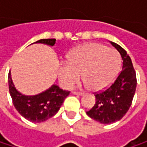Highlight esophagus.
Segmentation results:
<instances>
[{"label": "esophagus", "mask_w": 147, "mask_h": 147, "mask_svg": "<svg viewBox=\"0 0 147 147\" xmlns=\"http://www.w3.org/2000/svg\"><path fill=\"white\" fill-rule=\"evenodd\" d=\"M72 94H76V95H83V93H82V92H76V91H73Z\"/></svg>", "instance_id": "obj_1"}]
</instances>
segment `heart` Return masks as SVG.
<instances>
[{"instance_id":"heart-1","label":"heart","mask_w":147,"mask_h":147,"mask_svg":"<svg viewBox=\"0 0 147 147\" xmlns=\"http://www.w3.org/2000/svg\"><path fill=\"white\" fill-rule=\"evenodd\" d=\"M121 67V57L114 49L99 43L76 47L69 54L68 64L59 68V81L66 88H72L80 81L94 91H100L112 83Z\"/></svg>"}]
</instances>
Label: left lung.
Instances as JSON below:
<instances>
[{
	"label": "left lung",
	"mask_w": 147,
	"mask_h": 147,
	"mask_svg": "<svg viewBox=\"0 0 147 147\" xmlns=\"http://www.w3.org/2000/svg\"><path fill=\"white\" fill-rule=\"evenodd\" d=\"M123 59V70L115 82L105 91L95 94L96 102L87 115L100 123L119 121L129 111L136 89V74L127 52L118 44L111 42Z\"/></svg>",
	"instance_id": "8db88e82"
}]
</instances>
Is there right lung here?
<instances>
[{
	"label": "right lung",
	"instance_id": "1",
	"mask_svg": "<svg viewBox=\"0 0 147 147\" xmlns=\"http://www.w3.org/2000/svg\"><path fill=\"white\" fill-rule=\"evenodd\" d=\"M55 42V39H41L35 43L53 46ZM8 85L16 110L25 119L33 123H42L53 117L59 111L65 99L70 94V91L63 90L55 84L36 95L22 94L15 88L11 72L8 74Z\"/></svg>",
	"mask_w": 147,
	"mask_h": 147
}]
</instances>
